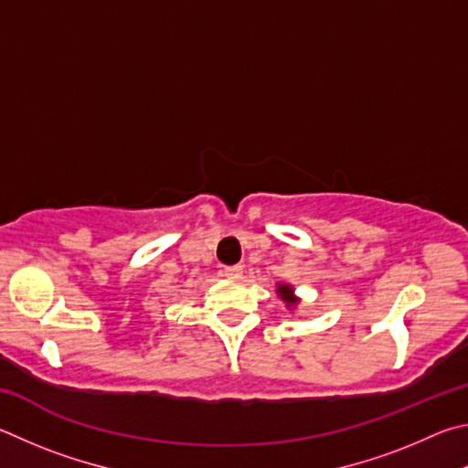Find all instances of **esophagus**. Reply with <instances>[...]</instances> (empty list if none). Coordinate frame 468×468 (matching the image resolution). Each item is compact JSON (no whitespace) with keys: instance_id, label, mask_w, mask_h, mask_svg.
Returning a JSON list of instances; mask_svg holds the SVG:
<instances>
[{"instance_id":"34e87169","label":"esophagus","mask_w":468,"mask_h":468,"mask_svg":"<svg viewBox=\"0 0 468 468\" xmlns=\"http://www.w3.org/2000/svg\"><path fill=\"white\" fill-rule=\"evenodd\" d=\"M221 273H224L226 277H229V280H240V277H242V265L224 267V269H221Z\"/></svg>"}]
</instances>
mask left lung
<instances>
[{
    "label": "left lung",
    "mask_w": 468,
    "mask_h": 468,
    "mask_svg": "<svg viewBox=\"0 0 468 468\" xmlns=\"http://www.w3.org/2000/svg\"><path fill=\"white\" fill-rule=\"evenodd\" d=\"M277 293H280V298L285 302V306L288 308H293L300 304V300L293 296V288L288 283H277Z\"/></svg>",
    "instance_id": "8db88e82"
}]
</instances>
